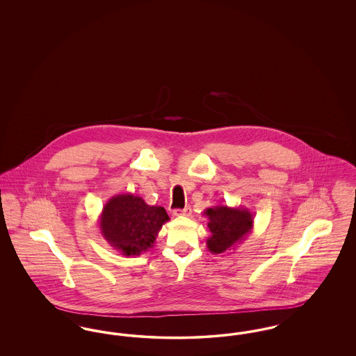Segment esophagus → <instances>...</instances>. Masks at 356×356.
Wrapping results in <instances>:
<instances>
[{"mask_svg": "<svg viewBox=\"0 0 356 356\" xmlns=\"http://www.w3.org/2000/svg\"><path fill=\"white\" fill-rule=\"evenodd\" d=\"M175 216H191L192 215V209L189 207H186L184 209H175Z\"/></svg>", "mask_w": 356, "mask_h": 356, "instance_id": "34e87169", "label": "esophagus"}]
</instances>
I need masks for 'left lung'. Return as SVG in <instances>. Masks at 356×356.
<instances>
[{
  "label": "left lung",
  "mask_w": 356,
  "mask_h": 356,
  "mask_svg": "<svg viewBox=\"0 0 356 356\" xmlns=\"http://www.w3.org/2000/svg\"><path fill=\"white\" fill-rule=\"evenodd\" d=\"M204 215L208 218L211 231L207 247L212 254L235 250L237 244L245 240L254 229V215L244 207L216 205L207 208Z\"/></svg>",
  "instance_id": "left-lung-1"
}]
</instances>
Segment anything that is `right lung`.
Listing matches in <instances>:
<instances>
[{
	"mask_svg": "<svg viewBox=\"0 0 356 356\" xmlns=\"http://www.w3.org/2000/svg\"><path fill=\"white\" fill-rule=\"evenodd\" d=\"M168 220L163 207L148 205L132 193H121L102 207L99 225L111 247L124 256H137L152 248L163 224Z\"/></svg>",
	"mask_w": 356,
	"mask_h": 356,
	"instance_id": "right-lung-1",
	"label": "right lung"
}]
</instances>
